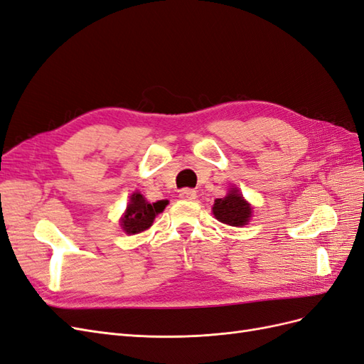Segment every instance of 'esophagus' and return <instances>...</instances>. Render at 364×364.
<instances>
[{
	"label": "esophagus",
	"mask_w": 364,
	"mask_h": 364,
	"mask_svg": "<svg viewBox=\"0 0 364 364\" xmlns=\"http://www.w3.org/2000/svg\"><path fill=\"white\" fill-rule=\"evenodd\" d=\"M179 197H181V199H183V200H194L196 197H197V193L194 190H191V188H183V190H181Z\"/></svg>",
	"instance_id": "esophagus-1"
}]
</instances>
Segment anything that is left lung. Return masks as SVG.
<instances>
[{"instance_id":"left-lung-1","label":"left lung","mask_w":364,"mask_h":364,"mask_svg":"<svg viewBox=\"0 0 364 364\" xmlns=\"http://www.w3.org/2000/svg\"><path fill=\"white\" fill-rule=\"evenodd\" d=\"M213 213L218 222L229 226L247 225L252 208L237 188H232L223 199H215Z\"/></svg>"}]
</instances>
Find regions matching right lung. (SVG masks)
<instances>
[{"instance_id": "obj_1", "label": "right lung", "mask_w": 364, "mask_h": 364, "mask_svg": "<svg viewBox=\"0 0 364 364\" xmlns=\"http://www.w3.org/2000/svg\"><path fill=\"white\" fill-rule=\"evenodd\" d=\"M165 208L164 203H149L142 194L135 193L130 197V203L127 205L126 214L121 218V226L127 234H138L151 226L156 214H159Z\"/></svg>"}]
</instances>
